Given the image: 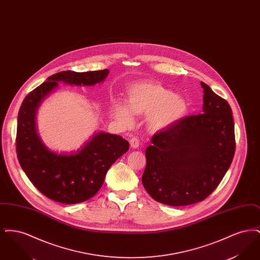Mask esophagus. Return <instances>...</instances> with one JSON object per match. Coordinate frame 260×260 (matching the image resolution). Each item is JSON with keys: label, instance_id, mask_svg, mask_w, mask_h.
I'll return each instance as SVG.
<instances>
[{"label": "esophagus", "instance_id": "esophagus-1", "mask_svg": "<svg viewBox=\"0 0 260 260\" xmlns=\"http://www.w3.org/2000/svg\"><path fill=\"white\" fill-rule=\"evenodd\" d=\"M129 144L133 148H138L139 147V139L137 137H132L129 139Z\"/></svg>", "mask_w": 260, "mask_h": 260}]
</instances>
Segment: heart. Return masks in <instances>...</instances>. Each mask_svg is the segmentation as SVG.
Listing matches in <instances>:
<instances>
[{"mask_svg":"<svg viewBox=\"0 0 260 260\" xmlns=\"http://www.w3.org/2000/svg\"><path fill=\"white\" fill-rule=\"evenodd\" d=\"M132 112L148 115L149 125L154 129H162L185 117L188 103L161 84L142 82L128 88L127 105L123 102H116L114 105L116 118L124 124L133 122Z\"/></svg>","mask_w":260,"mask_h":260,"instance_id":"obj_1","label":"heart"}]
</instances>
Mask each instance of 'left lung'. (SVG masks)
I'll list each match as a JSON object with an SVG mask.
<instances>
[{"label":"left lung","instance_id":"1","mask_svg":"<svg viewBox=\"0 0 260 260\" xmlns=\"http://www.w3.org/2000/svg\"><path fill=\"white\" fill-rule=\"evenodd\" d=\"M204 88L202 114L182 118L155 134L145 151L142 183L157 202L188 206L208 198L221 182L234 154V120L225 99Z\"/></svg>","mask_w":260,"mask_h":260}]
</instances>
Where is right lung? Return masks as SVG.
<instances>
[{
	"mask_svg": "<svg viewBox=\"0 0 260 260\" xmlns=\"http://www.w3.org/2000/svg\"><path fill=\"white\" fill-rule=\"evenodd\" d=\"M108 69L91 72L62 71L26 95L17 117L16 154L29 180L46 197L61 204H78L93 197L112 165L129 148L122 136L99 133L72 155H58L46 148L36 134L35 114L42 99L63 81L92 86L102 82Z\"/></svg>",
	"mask_w": 260,
	"mask_h": 260,
	"instance_id": "right-lung-1",
	"label": "right lung"
}]
</instances>
